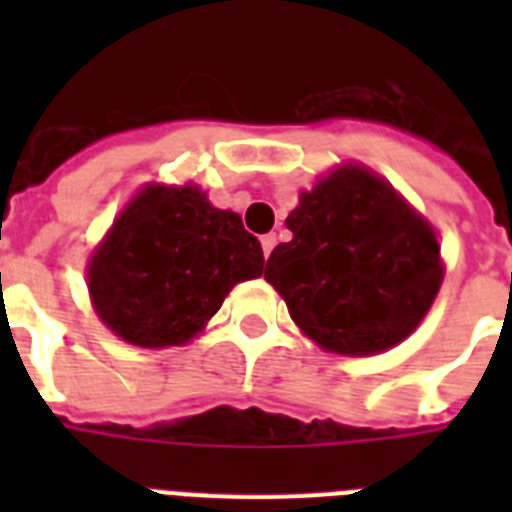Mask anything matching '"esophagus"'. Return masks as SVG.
<instances>
[{
  "instance_id": "esophagus-1",
  "label": "esophagus",
  "mask_w": 512,
  "mask_h": 512,
  "mask_svg": "<svg viewBox=\"0 0 512 512\" xmlns=\"http://www.w3.org/2000/svg\"><path fill=\"white\" fill-rule=\"evenodd\" d=\"M260 244H263V255H271L273 247H276V233H265L263 239H260Z\"/></svg>"
}]
</instances>
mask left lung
Masks as SVG:
<instances>
[{"label": "left lung", "mask_w": 512, "mask_h": 512, "mask_svg": "<svg viewBox=\"0 0 512 512\" xmlns=\"http://www.w3.org/2000/svg\"><path fill=\"white\" fill-rule=\"evenodd\" d=\"M292 241L265 279L321 348L372 356L409 337L441 287L436 233L385 180L361 167L324 177L289 212Z\"/></svg>", "instance_id": "1"}]
</instances>
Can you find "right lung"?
<instances>
[{
  "mask_svg": "<svg viewBox=\"0 0 512 512\" xmlns=\"http://www.w3.org/2000/svg\"><path fill=\"white\" fill-rule=\"evenodd\" d=\"M263 247L241 217L185 185H148L92 255L90 295L100 321L140 348L183 345L233 284L263 273Z\"/></svg>",
  "mask_w": 512,
  "mask_h": 512,
  "instance_id": "obj_1",
  "label": "right lung"
}]
</instances>
